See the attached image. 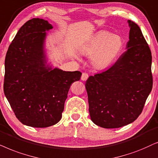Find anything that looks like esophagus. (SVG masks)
I'll return each instance as SVG.
<instances>
[{
  "label": "esophagus",
  "mask_w": 158,
  "mask_h": 158,
  "mask_svg": "<svg viewBox=\"0 0 158 158\" xmlns=\"http://www.w3.org/2000/svg\"><path fill=\"white\" fill-rule=\"evenodd\" d=\"M88 77H89V75H88V73H86V72H84V73H82V74H81V80H83V81H86L88 79Z\"/></svg>",
  "instance_id": "obj_1"
}]
</instances>
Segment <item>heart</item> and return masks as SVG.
I'll return each mask as SVG.
<instances>
[{
  "label": "heart",
  "instance_id": "b5f03b06",
  "mask_svg": "<svg viewBox=\"0 0 158 158\" xmlns=\"http://www.w3.org/2000/svg\"><path fill=\"white\" fill-rule=\"evenodd\" d=\"M123 48L119 35L108 31H100L94 35L83 48L82 53L92 57V64L97 69H105L113 64Z\"/></svg>",
  "mask_w": 158,
  "mask_h": 158
}]
</instances>
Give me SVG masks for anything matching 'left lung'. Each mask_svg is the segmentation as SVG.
Returning <instances> with one entry per match:
<instances>
[{
    "label": "left lung",
    "instance_id": "obj_1",
    "mask_svg": "<svg viewBox=\"0 0 158 158\" xmlns=\"http://www.w3.org/2000/svg\"><path fill=\"white\" fill-rule=\"evenodd\" d=\"M129 23L127 50L110 68L90 76L85 84L91 120L106 129L135 121L152 89L151 50L138 25Z\"/></svg>",
    "mask_w": 158,
    "mask_h": 158
}]
</instances>
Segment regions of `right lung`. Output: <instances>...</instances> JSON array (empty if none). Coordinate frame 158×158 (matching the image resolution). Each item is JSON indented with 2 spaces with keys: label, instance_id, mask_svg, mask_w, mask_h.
<instances>
[{
  "label": "right lung",
  "instance_id": "right-lung-1",
  "mask_svg": "<svg viewBox=\"0 0 158 158\" xmlns=\"http://www.w3.org/2000/svg\"><path fill=\"white\" fill-rule=\"evenodd\" d=\"M52 28L43 19L27 21L6 52L4 94L19 121L31 127H48L61 119L71 84L81 76L45 66L43 43Z\"/></svg>",
  "mask_w": 158,
  "mask_h": 158
}]
</instances>
